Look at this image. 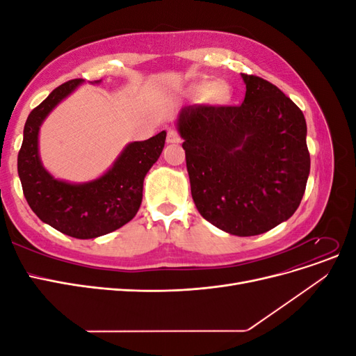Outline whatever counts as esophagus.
I'll list each match as a JSON object with an SVG mask.
<instances>
[{"mask_svg":"<svg viewBox=\"0 0 356 356\" xmlns=\"http://www.w3.org/2000/svg\"><path fill=\"white\" fill-rule=\"evenodd\" d=\"M166 143L168 144H179L181 136H179L178 131H175V129H169L168 136H166Z\"/></svg>","mask_w":356,"mask_h":356,"instance_id":"esophagus-1","label":"esophagus"}]
</instances>
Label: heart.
I'll return each mask as SVG.
<instances>
[{"label": "heart", "mask_w": 356, "mask_h": 356, "mask_svg": "<svg viewBox=\"0 0 356 356\" xmlns=\"http://www.w3.org/2000/svg\"><path fill=\"white\" fill-rule=\"evenodd\" d=\"M227 96H229L227 88H225L224 84H220V83L212 84L207 92V99L211 104H222L225 99H227Z\"/></svg>", "instance_id": "heart-1"}]
</instances>
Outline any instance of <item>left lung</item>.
Masks as SVG:
<instances>
[{"instance_id":"left-lung-1","label":"left lung","mask_w":356,"mask_h":356,"mask_svg":"<svg viewBox=\"0 0 356 356\" xmlns=\"http://www.w3.org/2000/svg\"><path fill=\"white\" fill-rule=\"evenodd\" d=\"M242 79V105L184 106L177 129L202 217L225 233L255 236L297 211L310 156L298 106L267 80Z\"/></svg>"}]
</instances>
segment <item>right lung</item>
<instances>
[{
  "label": "right lung",
  "mask_w": 356,
  "mask_h": 356,
  "mask_svg": "<svg viewBox=\"0 0 356 356\" xmlns=\"http://www.w3.org/2000/svg\"><path fill=\"white\" fill-rule=\"evenodd\" d=\"M83 83L77 79L60 84L31 111L17 156V174L28 204L42 222L75 239H95L135 217L143 202L144 178L163 152L166 132L129 143L99 178L79 184L55 178L41 163L40 127L53 108ZM98 83L101 80L92 84Z\"/></svg>",
  "instance_id": "right-lung-1"
}]
</instances>
